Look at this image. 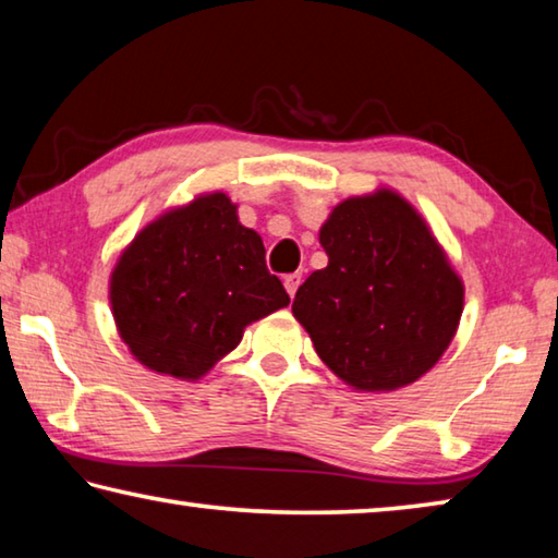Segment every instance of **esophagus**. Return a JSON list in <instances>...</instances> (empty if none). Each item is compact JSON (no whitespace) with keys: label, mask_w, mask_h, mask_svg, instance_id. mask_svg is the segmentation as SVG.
I'll return each instance as SVG.
<instances>
[{"label":"esophagus","mask_w":558,"mask_h":558,"mask_svg":"<svg viewBox=\"0 0 558 558\" xmlns=\"http://www.w3.org/2000/svg\"><path fill=\"white\" fill-rule=\"evenodd\" d=\"M300 282H302V276H300V272H290V276L282 278V286H286V290H288V295H290V298H295V292H298V288H300Z\"/></svg>","instance_id":"esophagus-1"}]
</instances>
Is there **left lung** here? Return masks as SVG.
<instances>
[{"mask_svg":"<svg viewBox=\"0 0 558 558\" xmlns=\"http://www.w3.org/2000/svg\"><path fill=\"white\" fill-rule=\"evenodd\" d=\"M327 268L292 300L315 352L356 391H396L436 366L465 288L426 219L393 189L339 202L319 229Z\"/></svg>","mask_w":558,"mask_h":558,"instance_id":"obj_1","label":"left lung"}]
</instances>
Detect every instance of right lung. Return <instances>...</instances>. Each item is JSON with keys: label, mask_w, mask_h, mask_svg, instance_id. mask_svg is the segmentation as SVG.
Listing matches in <instances>:
<instances>
[{"label": "right lung", "mask_w": 558, "mask_h": 558, "mask_svg": "<svg viewBox=\"0 0 558 558\" xmlns=\"http://www.w3.org/2000/svg\"><path fill=\"white\" fill-rule=\"evenodd\" d=\"M263 239L223 192L159 214L120 253L110 307L140 364L196 381L239 347L243 329L288 307Z\"/></svg>", "instance_id": "add662e5"}]
</instances>
